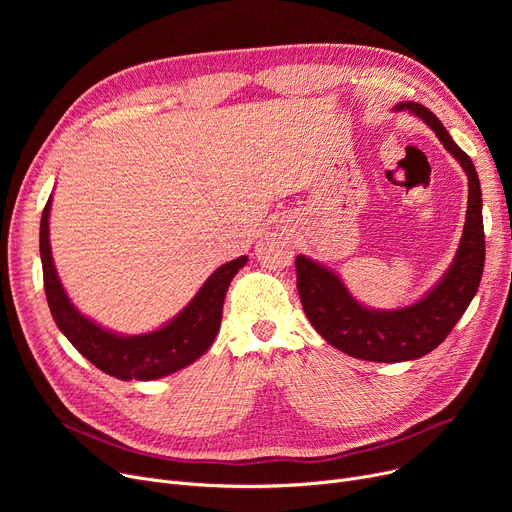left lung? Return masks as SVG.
Listing matches in <instances>:
<instances>
[{
	"mask_svg": "<svg viewBox=\"0 0 512 512\" xmlns=\"http://www.w3.org/2000/svg\"><path fill=\"white\" fill-rule=\"evenodd\" d=\"M394 112L421 118L444 149L459 161L469 180L465 228L444 276L419 301L398 309L361 305L336 272L307 255L297 257V288L311 326L338 351L355 359L398 363L432 353L463 317L481 282L486 261L481 186L471 157L452 141L444 124L415 101H400Z\"/></svg>",
	"mask_w": 512,
	"mask_h": 512,
	"instance_id": "left-lung-1",
	"label": "left lung"
}]
</instances>
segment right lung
<instances>
[{"instance_id": "1", "label": "right lung", "mask_w": 512, "mask_h": 512, "mask_svg": "<svg viewBox=\"0 0 512 512\" xmlns=\"http://www.w3.org/2000/svg\"><path fill=\"white\" fill-rule=\"evenodd\" d=\"M49 213L51 197L43 209L39 232L45 297L56 326L80 355L89 359L103 373L124 382L159 380L205 355L213 338L220 332L228 286L240 267H245L249 259L247 255L220 265L205 280L193 301L161 328L147 334L124 336L103 328L91 317L83 315L68 299L51 257Z\"/></svg>"}]
</instances>
